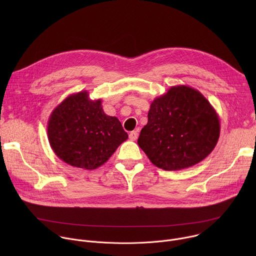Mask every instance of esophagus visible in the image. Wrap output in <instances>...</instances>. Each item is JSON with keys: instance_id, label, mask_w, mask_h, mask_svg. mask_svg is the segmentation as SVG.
I'll list each match as a JSON object with an SVG mask.
<instances>
[{"instance_id": "obj_1", "label": "esophagus", "mask_w": 256, "mask_h": 256, "mask_svg": "<svg viewBox=\"0 0 256 256\" xmlns=\"http://www.w3.org/2000/svg\"><path fill=\"white\" fill-rule=\"evenodd\" d=\"M130 138L132 140H136L138 138V132L136 130H132L130 132Z\"/></svg>"}]
</instances>
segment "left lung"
Returning <instances> with one entry per match:
<instances>
[{"instance_id":"obj_1","label":"left lung","mask_w":256,"mask_h":256,"mask_svg":"<svg viewBox=\"0 0 256 256\" xmlns=\"http://www.w3.org/2000/svg\"><path fill=\"white\" fill-rule=\"evenodd\" d=\"M220 120L198 90L178 85L153 100L138 144L158 168L176 171L208 157L220 136Z\"/></svg>"}]
</instances>
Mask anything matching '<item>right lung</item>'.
Listing matches in <instances>:
<instances>
[{
    "label": "right lung",
    "instance_id": "add662e5",
    "mask_svg": "<svg viewBox=\"0 0 256 256\" xmlns=\"http://www.w3.org/2000/svg\"><path fill=\"white\" fill-rule=\"evenodd\" d=\"M48 136L62 161L86 170L103 165L128 138L118 118L105 114L101 99L91 100L87 91L68 96L54 109Z\"/></svg>",
    "mask_w": 256,
    "mask_h": 256
}]
</instances>
